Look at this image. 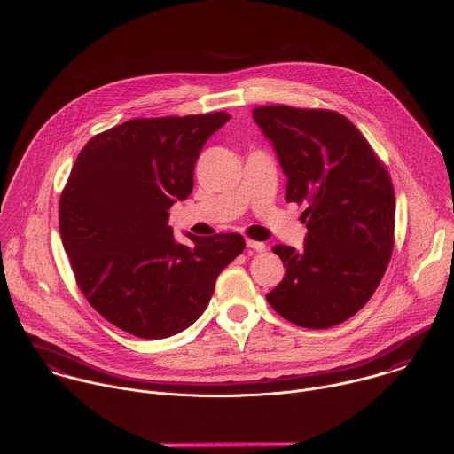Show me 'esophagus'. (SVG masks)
I'll return each instance as SVG.
<instances>
[{
    "label": "esophagus",
    "instance_id": "obj_1",
    "mask_svg": "<svg viewBox=\"0 0 454 454\" xmlns=\"http://www.w3.org/2000/svg\"><path fill=\"white\" fill-rule=\"evenodd\" d=\"M247 247L252 248V250H257V252H264V250H266V245H264V243L255 241V239H250V238H247Z\"/></svg>",
    "mask_w": 454,
    "mask_h": 454
}]
</instances>
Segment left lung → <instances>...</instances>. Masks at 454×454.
I'll use <instances>...</instances> for the list:
<instances>
[{
    "mask_svg": "<svg viewBox=\"0 0 454 454\" xmlns=\"http://www.w3.org/2000/svg\"><path fill=\"white\" fill-rule=\"evenodd\" d=\"M252 116L288 176L286 202L306 204L304 248H271L286 274L266 301L295 325H338L371 301L390 262V173L365 136L336 111L264 106Z\"/></svg>",
    "mask_w": 454,
    "mask_h": 454,
    "instance_id": "1",
    "label": "left lung"
}]
</instances>
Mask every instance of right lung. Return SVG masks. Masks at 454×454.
I'll return each instance as SVG.
<instances>
[{
    "label": "right lung",
    "mask_w": 454,
    "mask_h": 454,
    "mask_svg": "<svg viewBox=\"0 0 454 454\" xmlns=\"http://www.w3.org/2000/svg\"><path fill=\"white\" fill-rule=\"evenodd\" d=\"M218 111L134 118L90 137L59 202L60 238L87 302L118 329L168 338L207 308L220 271L245 248L241 234H188L175 243L168 211L193 190Z\"/></svg>",
    "instance_id": "1"
}]
</instances>
